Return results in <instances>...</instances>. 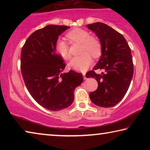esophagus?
<instances>
[{"label":"esophagus","mask_w":150,"mask_h":150,"mask_svg":"<svg viewBox=\"0 0 150 150\" xmlns=\"http://www.w3.org/2000/svg\"><path fill=\"white\" fill-rule=\"evenodd\" d=\"M83 77H84V79H87V77H86V76H85V73H83Z\"/></svg>","instance_id":"esophagus-1"}]
</instances>
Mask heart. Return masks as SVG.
Wrapping results in <instances>:
<instances>
[{"mask_svg": "<svg viewBox=\"0 0 150 150\" xmlns=\"http://www.w3.org/2000/svg\"><path fill=\"white\" fill-rule=\"evenodd\" d=\"M67 37L73 43L81 44L80 56L76 57L69 63V66L79 71H85L92 63L93 58L99 57L102 54V44L97 38L91 36L90 34L85 30L76 28L67 34ZM55 49L61 57L66 60L71 59L69 47L64 40L59 39L55 44Z\"/></svg>", "mask_w": 150, "mask_h": 150, "instance_id": "obj_1", "label": "heart"}]
</instances>
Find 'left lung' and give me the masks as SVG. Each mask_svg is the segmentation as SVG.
<instances>
[{"instance_id": "left-lung-1", "label": "left lung", "mask_w": 150, "mask_h": 150, "mask_svg": "<svg viewBox=\"0 0 150 150\" xmlns=\"http://www.w3.org/2000/svg\"><path fill=\"white\" fill-rule=\"evenodd\" d=\"M87 28L97 35L102 44V55L87 78L97 81L98 88L89 93L91 101L100 107H112L122 99L130 87L134 73L130 47L120 33L102 22L88 24ZM103 70L97 74L95 70Z\"/></svg>"}]
</instances>
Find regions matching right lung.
Listing matches in <instances>:
<instances>
[{"instance_id":"add662e5","label":"right lung","mask_w":150,"mask_h":150,"mask_svg":"<svg viewBox=\"0 0 150 150\" xmlns=\"http://www.w3.org/2000/svg\"><path fill=\"white\" fill-rule=\"evenodd\" d=\"M67 26L48 25L33 32L21 51L20 68L28 91L47 110L66 108L74 100V91L83 81L73 70L62 73L66 64L55 51L58 37Z\"/></svg>"}]
</instances>
